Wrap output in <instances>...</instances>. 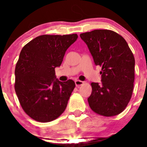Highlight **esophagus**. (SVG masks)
<instances>
[{
  "instance_id": "34e87169",
  "label": "esophagus",
  "mask_w": 147,
  "mask_h": 147,
  "mask_svg": "<svg viewBox=\"0 0 147 147\" xmlns=\"http://www.w3.org/2000/svg\"><path fill=\"white\" fill-rule=\"evenodd\" d=\"M75 82V85L77 86H79L82 85V84H84V82H82V81H79V80H76Z\"/></svg>"
}]
</instances>
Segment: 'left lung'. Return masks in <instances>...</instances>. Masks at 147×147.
Masks as SVG:
<instances>
[{
    "label": "left lung",
    "instance_id": "8db88e82",
    "mask_svg": "<svg viewBox=\"0 0 147 147\" xmlns=\"http://www.w3.org/2000/svg\"><path fill=\"white\" fill-rule=\"evenodd\" d=\"M80 37L95 65L102 67V83H91L92 92L88 98L90 109L106 117L121 113L131 99L135 79V59L128 43L109 30L82 33Z\"/></svg>",
    "mask_w": 147,
    "mask_h": 147
}]
</instances>
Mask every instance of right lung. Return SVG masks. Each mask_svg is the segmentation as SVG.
<instances>
[{"label": "right lung", "mask_w": 147, "mask_h": 147, "mask_svg": "<svg viewBox=\"0 0 147 147\" xmlns=\"http://www.w3.org/2000/svg\"><path fill=\"white\" fill-rule=\"evenodd\" d=\"M77 38V34L41 35L21 50L15 68V91L23 111L34 120L51 122L65 111L75 84L72 79L60 82L55 69Z\"/></svg>", "instance_id": "obj_1"}]
</instances>
